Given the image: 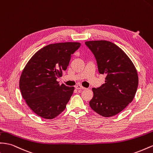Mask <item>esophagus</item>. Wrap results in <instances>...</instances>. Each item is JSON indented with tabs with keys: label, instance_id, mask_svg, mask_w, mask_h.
<instances>
[{
	"label": "esophagus",
	"instance_id": "34e87169",
	"mask_svg": "<svg viewBox=\"0 0 153 153\" xmlns=\"http://www.w3.org/2000/svg\"><path fill=\"white\" fill-rule=\"evenodd\" d=\"M75 89H84L85 88H84V87H82V85H76L75 86Z\"/></svg>",
	"mask_w": 153,
	"mask_h": 153
}]
</instances>
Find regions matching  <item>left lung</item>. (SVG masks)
<instances>
[{"label":"left lung","instance_id":"1","mask_svg":"<svg viewBox=\"0 0 153 153\" xmlns=\"http://www.w3.org/2000/svg\"><path fill=\"white\" fill-rule=\"evenodd\" d=\"M85 44L95 57L99 73L106 75L105 84L92 89L89 105L102 117L114 116L133 100L138 85L137 69L122 49L113 42L94 40Z\"/></svg>","mask_w":153,"mask_h":153}]
</instances>
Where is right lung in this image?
<instances>
[{"instance_id": "1", "label": "right lung", "mask_w": 153, "mask_h": 153, "mask_svg": "<svg viewBox=\"0 0 153 153\" xmlns=\"http://www.w3.org/2000/svg\"><path fill=\"white\" fill-rule=\"evenodd\" d=\"M80 46L79 42L49 44L37 51L24 68L20 90L27 105L39 117L53 119L65 109L75 88L60 85L56 80Z\"/></svg>"}]
</instances>
